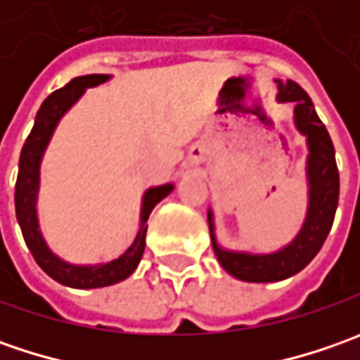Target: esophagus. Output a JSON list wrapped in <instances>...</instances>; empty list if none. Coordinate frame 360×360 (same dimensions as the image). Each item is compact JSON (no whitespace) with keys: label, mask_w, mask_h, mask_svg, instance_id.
Instances as JSON below:
<instances>
[{"label":"esophagus","mask_w":360,"mask_h":360,"mask_svg":"<svg viewBox=\"0 0 360 360\" xmlns=\"http://www.w3.org/2000/svg\"><path fill=\"white\" fill-rule=\"evenodd\" d=\"M196 154H198V152H196Z\"/></svg>","instance_id":"34e87169"}]
</instances>
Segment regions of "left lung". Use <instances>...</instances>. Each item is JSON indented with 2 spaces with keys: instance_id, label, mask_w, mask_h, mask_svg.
<instances>
[{
  "instance_id": "1",
  "label": "left lung",
  "mask_w": 360,
  "mask_h": 360,
  "mask_svg": "<svg viewBox=\"0 0 360 360\" xmlns=\"http://www.w3.org/2000/svg\"><path fill=\"white\" fill-rule=\"evenodd\" d=\"M276 100L281 104L292 102V122L298 134L307 140V214L292 240L286 242L272 252H248L230 250L216 238L214 210L208 208V229L214 255L220 266L230 276L244 283H278L295 276L304 269L314 256L319 255L326 240L335 212L339 206V170L335 160V146L326 131L325 124L316 116L309 94L292 79H274Z\"/></svg>"
}]
</instances>
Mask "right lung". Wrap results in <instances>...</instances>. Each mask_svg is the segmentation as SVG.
<instances>
[{
  "label": "right lung",
  "instance_id": "add662e5",
  "mask_svg": "<svg viewBox=\"0 0 360 360\" xmlns=\"http://www.w3.org/2000/svg\"><path fill=\"white\" fill-rule=\"evenodd\" d=\"M108 79H112L110 74L79 76L74 77L60 90L49 94L41 108L37 110L34 128L21 148L20 172H18V182H15V216L20 222L23 240L27 244L30 252L34 255L35 262L53 281H58L63 286L82 288V290L122 283L138 269L146 248V230H148L146 222L150 218V212L174 190V182L150 186L146 190L142 196V206H140L138 232L130 242V246L114 260L96 262V264H76V262L63 260L62 256H58L49 248L48 240L44 238V232L39 229V216H37L41 160L60 120L76 105L77 100L86 94L88 88H96L100 84H105Z\"/></svg>",
  "mask_w": 360,
  "mask_h": 360
}]
</instances>
